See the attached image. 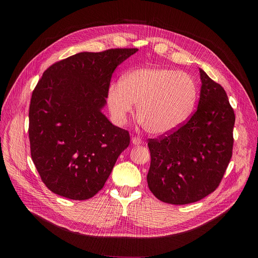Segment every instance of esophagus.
Segmentation results:
<instances>
[{
    "mask_svg": "<svg viewBox=\"0 0 258 258\" xmlns=\"http://www.w3.org/2000/svg\"><path fill=\"white\" fill-rule=\"evenodd\" d=\"M132 142H133L134 145H140V144L143 143L142 139H140L139 137H133L132 138Z\"/></svg>",
    "mask_w": 258,
    "mask_h": 258,
    "instance_id": "1",
    "label": "esophagus"
}]
</instances>
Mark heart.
<instances>
[{"mask_svg":"<svg viewBox=\"0 0 258 258\" xmlns=\"http://www.w3.org/2000/svg\"><path fill=\"white\" fill-rule=\"evenodd\" d=\"M198 88L194 78L170 68L147 67L128 72L108 89L107 104L113 117L123 123L137 104L142 127L155 136L179 128L191 114Z\"/></svg>","mask_w":258,"mask_h":258,"instance_id":"1","label":"heart"}]
</instances>
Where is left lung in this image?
<instances>
[{
	"label": "left lung",
	"mask_w": 258,
	"mask_h": 258,
	"mask_svg": "<svg viewBox=\"0 0 258 258\" xmlns=\"http://www.w3.org/2000/svg\"><path fill=\"white\" fill-rule=\"evenodd\" d=\"M197 111L175 131L148 139L147 184L164 203L185 205L219 187L233 150L235 115L224 88L204 71Z\"/></svg>",
	"instance_id": "left-lung-1"
}]
</instances>
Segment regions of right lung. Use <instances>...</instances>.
Listing matches in <instances>:
<instances>
[{"instance_id":"add662e5","label":"right lung","mask_w":258,"mask_h":258,"mask_svg":"<svg viewBox=\"0 0 258 258\" xmlns=\"http://www.w3.org/2000/svg\"><path fill=\"white\" fill-rule=\"evenodd\" d=\"M137 51L80 52L50 66L38 80L29 106L30 153L52 192L91 199L130 145L128 132L113 125L100 110L117 66Z\"/></svg>"}]
</instances>
